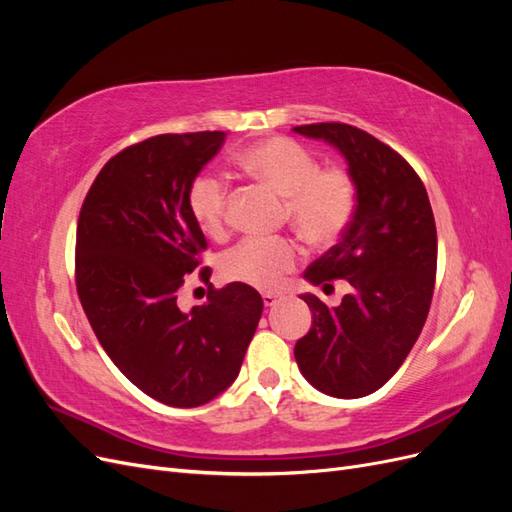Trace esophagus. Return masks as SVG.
Here are the masks:
<instances>
[{"label":"esophagus","mask_w":512,"mask_h":512,"mask_svg":"<svg viewBox=\"0 0 512 512\" xmlns=\"http://www.w3.org/2000/svg\"><path fill=\"white\" fill-rule=\"evenodd\" d=\"M277 301H280V297H277V294H273V292H262V303H265L267 307L275 305Z\"/></svg>","instance_id":"1"}]
</instances>
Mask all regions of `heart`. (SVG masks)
Returning a JSON list of instances; mask_svg holds the SVG:
<instances>
[{
    "label": "heart",
    "instance_id": "b5f03b06",
    "mask_svg": "<svg viewBox=\"0 0 512 512\" xmlns=\"http://www.w3.org/2000/svg\"><path fill=\"white\" fill-rule=\"evenodd\" d=\"M247 175L284 196L286 218L303 237L329 243L348 228L356 211V183L342 166L320 168L301 143L271 136L239 153ZM185 203L196 226L220 237L228 222V181L215 170H200L190 181ZM301 247L290 239H243L224 252L222 275L228 282L273 290L297 267Z\"/></svg>",
    "mask_w": 512,
    "mask_h": 512
}]
</instances>
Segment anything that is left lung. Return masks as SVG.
Returning a JSON list of instances; mask_svg holds the SVG:
<instances>
[{"label": "left lung", "mask_w": 512, "mask_h": 512, "mask_svg": "<svg viewBox=\"0 0 512 512\" xmlns=\"http://www.w3.org/2000/svg\"><path fill=\"white\" fill-rule=\"evenodd\" d=\"M333 145L356 183V211L342 241L314 260L305 280H346L337 307L301 294L312 329L294 346L305 380L339 399L378 391L423 331L436 284L438 235L425 185L395 149L348 123L292 128Z\"/></svg>", "instance_id": "obj_1"}]
</instances>
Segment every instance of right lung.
I'll use <instances>...</instances> for the list:
<instances>
[{
	"mask_svg": "<svg viewBox=\"0 0 512 512\" xmlns=\"http://www.w3.org/2000/svg\"><path fill=\"white\" fill-rule=\"evenodd\" d=\"M226 132L160 134L104 164L76 226V292L98 342L134 386L173 408H196L235 382L262 314L247 284H209L181 312L185 275L207 250L185 203L190 181Z\"/></svg>",
	"mask_w": 512,
	"mask_h": 512,
	"instance_id": "add662e5",
	"label": "right lung"
}]
</instances>
